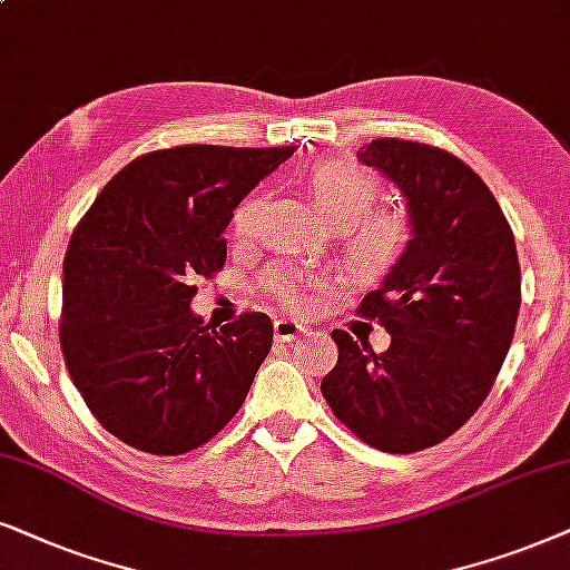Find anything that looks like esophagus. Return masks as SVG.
I'll use <instances>...</instances> for the list:
<instances>
[{"label": "esophagus", "instance_id": "esophagus-1", "mask_svg": "<svg viewBox=\"0 0 570 570\" xmlns=\"http://www.w3.org/2000/svg\"><path fill=\"white\" fill-rule=\"evenodd\" d=\"M305 331V323L294 321V317H276V321H273V333H276L278 341H292L302 336Z\"/></svg>", "mask_w": 570, "mask_h": 570}]
</instances>
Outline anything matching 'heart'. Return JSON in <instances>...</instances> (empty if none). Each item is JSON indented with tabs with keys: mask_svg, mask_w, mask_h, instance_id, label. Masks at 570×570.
<instances>
[{
	"mask_svg": "<svg viewBox=\"0 0 570 570\" xmlns=\"http://www.w3.org/2000/svg\"><path fill=\"white\" fill-rule=\"evenodd\" d=\"M305 187L313 206L333 226L344 229V255L354 271H360L362 276H383L399 261L406 229L399 216L373 210L381 197V185L367 169L341 158H325L309 166ZM261 210L263 195H247L234 210V234L249 237ZM265 286L289 307H299L305 302V278L289 265H276L265 273Z\"/></svg>",
	"mask_w": 570,
	"mask_h": 570,
	"instance_id": "1",
	"label": "heart"
}]
</instances>
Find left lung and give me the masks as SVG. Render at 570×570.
<instances>
[{"instance_id":"1","label":"left lung","mask_w":570,"mask_h":570,"mask_svg":"<svg viewBox=\"0 0 570 570\" xmlns=\"http://www.w3.org/2000/svg\"><path fill=\"white\" fill-rule=\"evenodd\" d=\"M356 158L399 187L412 239L360 305L391 346L375 354L336 328L338 362L321 391L364 443L414 453L488 399L521 307L519 255L490 187L449 150L381 138Z\"/></svg>"}]
</instances>
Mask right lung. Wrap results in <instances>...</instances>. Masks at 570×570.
Wrapping results in <instances>:
<instances>
[{
    "label": "right lung",
    "mask_w": 570,
    "mask_h": 570,
    "mask_svg": "<svg viewBox=\"0 0 570 570\" xmlns=\"http://www.w3.org/2000/svg\"><path fill=\"white\" fill-rule=\"evenodd\" d=\"M294 148L179 146L135 158L72 232L62 278L65 364L82 401L132 449L177 456L237 414L273 323H203L195 281L226 263L234 208Z\"/></svg>",
    "instance_id": "1"
}]
</instances>
